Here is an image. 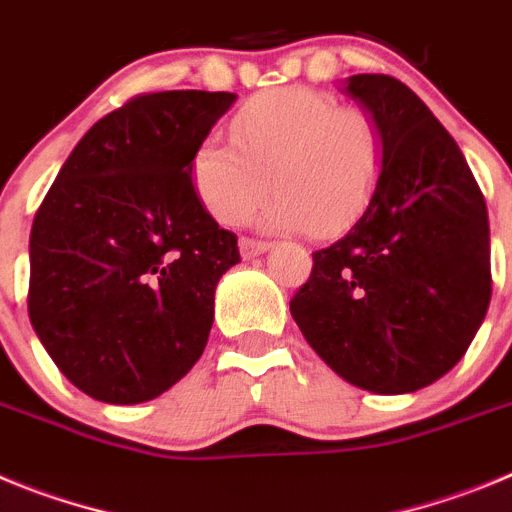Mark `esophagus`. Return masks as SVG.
I'll return each mask as SVG.
<instances>
[{
    "instance_id": "34e87169",
    "label": "esophagus",
    "mask_w": 512,
    "mask_h": 512,
    "mask_svg": "<svg viewBox=\"0 0 512 512\" xmlns=\"http://www.w3.org/2000/svg\"><path fill=\"white\" fill-rule=\"evenodd\" d=\"M270 247H273L270 242H257V239H250V237L239 239V255L245 257V260H255V257L265 255Z\"/></svg>"
}]
</instances>
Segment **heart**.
I'll return each instance as SVG.
<instances>
[{
  "label": "heart",
  "instance_id": "1",
  "mask_svg": "<svg viewBox=\"0 0 512 512\" xmlns=\"http://www.w3.org/2000/svg\"><path fill=\"white\" fill-rule=\"evenodd\" d=\"M234 145L209 140L191 158L201 206L224 227H237L278 191L257 216L267 232L334 234L375 193L382 173V135L357 107H339L311 89H278L247 101L229 124Z\"/></svg>",
  "mask_w": 512,
  "mask_h": 512
}]
</instances>
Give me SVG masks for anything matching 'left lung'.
Listing matches in <instances>:
<instances>
[{
    "label": "left lung",
    "mask_w": 512,
    "mask_h": 512,
    "mask_svg": "<svg viewBox=\"0 0 512 512\" xmlns=\"http://www.w3.org/2000/svg\"><path fill=\"white\" fill-rule=\"evenodd\" d=\"M342 91L380 127L382 173L347 234L313 252L290 313L354 388L416 393L457 365L485 321L487 206L454 137L398 78L359 73Z\"/></svg>",
    "instance_id": "left-lung-1"
}]
</instances>
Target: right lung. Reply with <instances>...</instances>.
<instances>
[{
	"label": "right lung",
	"instance_id": "obj_1",
	"mask_svg": "<svg viewBox=\"0 0 512 512\" xmlns=\"http://www.w3.org/2000/svg\"><path fill=\"white\" fill-rule=\"evenodd\" d=\"M237 94L160 91L91 127L30 232L32 329L94 400L135 405L188 375L237 237L209 216L191 158Z\"/></svg>",
	"mask_w": 512,
	"mask_h": 512
}]
</instances>
